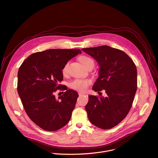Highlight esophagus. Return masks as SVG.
I'll use <instances>...</instances> for the list:
<instances>
[{
  "mask_svg": "<svg viewBox=\"0 0 158 158\" xmlns=\"http://www.w3.org/2000/svg\"><path fill=\"white\" fill-rule=\"evenodd\" d=\"M79 96H85V95H86V94H85V93H84L79 92Z\"/></svg>",
  "mask_w": 158,
  "mask_h": 158,
  "instance_id": "obj_1",
  "label": "esophagus"
}]
</instances>
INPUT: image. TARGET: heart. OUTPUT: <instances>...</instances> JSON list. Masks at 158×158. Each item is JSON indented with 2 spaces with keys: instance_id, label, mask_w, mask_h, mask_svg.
<instances>
[{
  "instance_id": "obj_1",
  "label": "heart",
  "mask_w": 158,
  "mask_h": 158,
  "mask_svg": "<svg viewBox=\"0 0 158 158\" xmlns=\"http://www.w3.org/2000/svg\"><path fill=\"white\" fill-rule=\"evenodd\" d=\"M79 60L82 63V64L85 67H87L88 65L93 64H94V60L90 58V57L88 56H81L79 57ZM69 62H67L63 69H62V74L64 75H65L67 74L68 72V67H69ZM91 81L90 79H76L74 80L73 81H72L70 84L69 86L73 89L81 91V92H84L87 90L88 88L89 85L91 84Z\"/></svg>"
}]
</instances>
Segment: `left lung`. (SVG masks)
Masks as SVG:
<instances>
[{
	"label": "left lung",
	"mask_w": 158,
	"mask_h": 158,
	"mask_svg": "<svg viewBox=\"0 0 158 158\" xmlns=\"http://www.w3.org/2000/svg\"><path fill=\"white\" fill-rule=\"evenodd\" d=\"M82 50L93 57L100 67L93 89L98 93L105 89L107 94L88 96V118L100 128H111L125 118L132 105L137 87L136 66L124 52L109 46Z\"/></svg>",
	"instance_id": "8db88e82"
}]
</instances>
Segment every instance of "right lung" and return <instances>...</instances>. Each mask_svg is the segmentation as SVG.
<instances>
[{
	"label": "right lung",
	"mask_w": 158,
	"mask_h": 158,
	"mask_svg": "<svg viewBox=\"0 0 158 158\" xmlns=\"http://www.w3.org/2000/svg\"><path fill=\"white\" fill-rule=\"evenodd\" d=\"M81 53L79 49H50L31 54L20 66L18 93L26 113L38 127L56 131L70 120L79 94L59 84L62 69L71 59ZM65 90L56 99L54 93Z\"/></svg>",
	"instance_id": "add662e5"
}]
</instances>
